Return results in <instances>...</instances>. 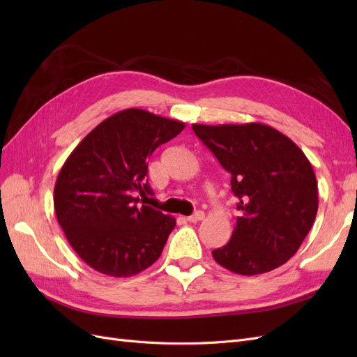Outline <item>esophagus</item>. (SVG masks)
Returning a JSON list of instances; mask_svg holds the SVG:
<instances>
[{
	"instance_id": "1",
	"label": "esophagus",
	"mask_w": 357,
	"mask_h": 357,
	"mask_svg": "<svg viewBox=\"0 0 357 357\" xmlns=\"http://www.w3.org/2000/svg\"><path fill=\"white\" fill-rule=\"evenodd\" d=\"M204 218H205V214L202 211H197L195 214H192V215H189V218H186V220L190 223H197V222H201Z\"/></svg>"
}]
</instances>
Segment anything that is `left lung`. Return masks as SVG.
Instances as JSON below:
<instances>
[{
    "label": "left lung",
    "instance_id": "obj_1",
    "mask_svg": "<svg viewBox=\"0 0 357 357\" xmlns=\"http://www.w3.org/2000/svg\"><path fill=\"white\" fill-rule=\"evenodd\" d=\"M201 142L231 174L238 210L231 240L214 261L240 275L282 266L305 240L319 208L314 169L304 152L275 128L193 123Z\"/></svg>",
    "mask_w": 357,
    "mask_h": 357
}]
</instances>
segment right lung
<instances>
[{
	"instance_id": "right-lung-1",
	"label": "right lung",
	"mask_w": 357,
	"mask_h": 357,
	"mask_svg": "<svg viewBox=\"0 0 357 357\" xmlns=\"http://www.w3.org/2000/svg\"><path fill=\"white\" fill-rule=\"evenodd\" d=\"M186 123L142 109L117 112L96 125L59 171L53 205L73 250L101 274L125 278L153 265L176 219L139 197L152 193L147 159Z\"/></svg>"
}]
</instances>
